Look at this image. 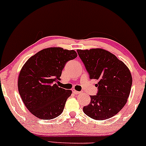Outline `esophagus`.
<instances>
[{
  "instance_id": "obj_1",
  "label": "esophagus",
  "mask_w": 146,
  "mask_h": 146,
  "mask_svg": "<svg viewBox=\"0 0 146 146\" xmlns=\"http://www.w3.org/2000/svg\"><path fill=\"white\" fill-rule=\"evenodd\" d=\"M73 93H74L75 94H81V92H78V91H77V90H73Z\"/></svg>"
}]
</instances>
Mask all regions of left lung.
<instances>
[{"instance_id":"8db88e82","label":"left lung","mask_w":146,"mask_h":146,"mask_svg":"<svg viewBox=\"0 0 146 146\" xmlns=\"http://www.w3.org/2000/svg\"><path fill=\"white\" fill-rule=\"evenodd\" d=\"M90 79L98 81V93L90 96L91 102L84 107V113L95 120L108 119L124 107L129 96L132 77L123 62L110 52L101 48L77 50Z\"/></svg>"}]
</instances>
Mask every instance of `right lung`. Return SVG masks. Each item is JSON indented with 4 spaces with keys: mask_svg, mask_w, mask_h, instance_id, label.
<instances>
[{
    "mask_svg": "<svg viewBox=\"0 0 146 146\" xmlns=\"http://www.w3.org/2000/svg\"><path fill=\"white\" fill-rule=\"evenodd\" d=\"M73 50L48 48L29 58L20 71L18 90L29 112L38 119L50 120L63 111L71 90L59 88L62 69L69 60L76 58Z\"/></svg>",
    "mask_w": 146,
    "mask_h": 146,
    "instance_id": "add662e5",
    "label": "right lung"
}]
</instances>
